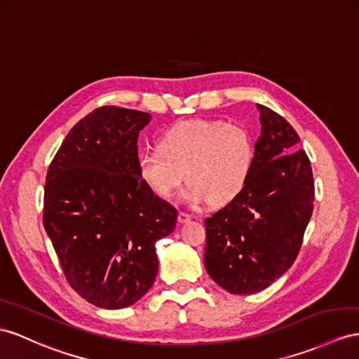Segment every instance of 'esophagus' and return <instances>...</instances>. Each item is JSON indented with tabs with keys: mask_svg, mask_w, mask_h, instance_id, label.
Instances as JSON below:
<instances>
[{
	"mask_svg": "<svg viewBox=\"0 0 359 359\" xmlns=\"http://www.w3.org/2000/svg\"><path fill=\"white\" fill-rule=\"evenodd\" d=\"M177 219H179V223H188V222H191V215L189 214H187V212H179V217H177Z\"/></svg>",
	"mask_w": 359,
	"mask_h": 359,
	"instance_id": "esophagus-1",
	"label": "esophagus"
}]
</instances>
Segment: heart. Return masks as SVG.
I'll return each instance as SVG.
<instances>
[{
	"label": "heart",
	"instance_id": "obj_1",
	"mask_svg": "<svg viewBox=\"0 0 359 359\" xmlns=\"http://www.w3.org/2000/svg\"><path fill=\"white\" fill-rule=\"evenodd\" d=\"M256 145L245 127L223 119H191L163 132L158 149H145L136 159L141 182L159 198H171L183 179L189 205L226 206L250 182Z\"/></svg>",
	"mask_w": 359,
	"mask_h": 359
}]
</instances>
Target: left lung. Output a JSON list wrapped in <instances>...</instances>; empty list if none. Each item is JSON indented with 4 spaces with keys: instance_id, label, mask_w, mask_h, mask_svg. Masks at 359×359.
Wrapping results in <instances>:
<instances>
[{
    "instance_id": "obj_1",
    "label": "left lung",
    "mask_w": 359,
    "mask_h": 359,
    "mask_svg": "<svg viewBox=\"0 0 359 359\" xmlns=\"http://www.w3.org/2000/svg\"><path fill=\"white\" fill-rule=\"evenodd\" d=\"M261 136L250 182L205 219V267L231 294L265 290L296 261L314 209V180L300 137L287 119L256 104Z\"/></svg>"
}]
</instances>
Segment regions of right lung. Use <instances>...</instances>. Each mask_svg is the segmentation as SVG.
<instances>
[{
	"label": "right lung",
	"mask_w": 359,
	"mask_h": 359,
	"mask_svg": "<svg viewBox=\"0 0 359 359\" xmlns=\"http://www.w3.org/2000/svg\"><path fill=\"white\" fill-rule=\"evenodd\" d=\"M150 119L95 109L71 128L47 172L43 227L71 287L98 308H127L151 288L156 241L176 227V208L137 176V135Z\"/></svg>",
	"instance_id": "obj_1"
}]
</instances>
